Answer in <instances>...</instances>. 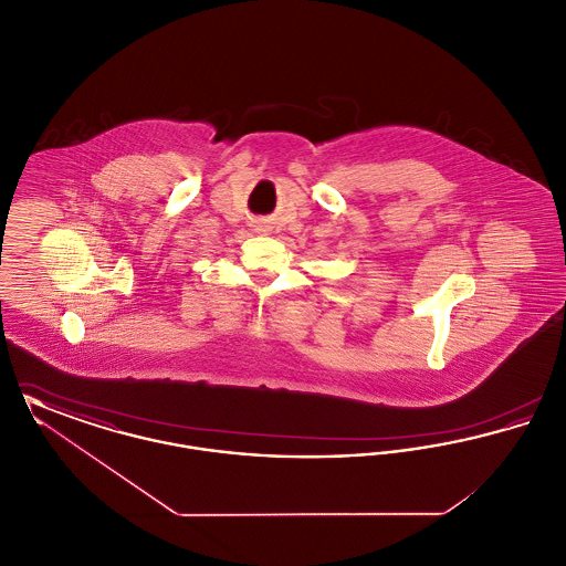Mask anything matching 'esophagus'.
I'll return each instance as SVG.
<instances>
[{"label":"esophagus","instance_id":"1","mask_svg":"<svg viewBox=\"0 0 566 566\" xmlns=\"http://www.w3.org/2000/svg\"><path fill=\"white\" fill-rule=\"evenodd\" d=\"M261 227H263V224H261ZM256 231H263V229H256Z\"/></svg>","mask_w":566,"mask_h":566}]
</instances>
